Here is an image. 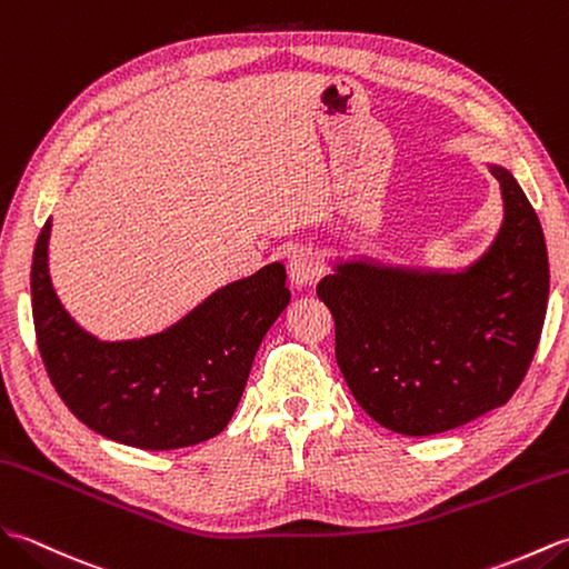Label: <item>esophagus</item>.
<instances>
[{
  "label": "esophagus",
  "mask_w": 569,
  "mask_h": 569,
  "mask_svg": "<svg viewBox=\"0 0 569 569\" xmlns=\"http://www.w3.org/2000/svg\"><path fill=\"white\" fill-rule=\"evenodd\" d=\"M321 274V260L319 252L313 248L301 246L292 256H289V280L295 287H307L319 280Z\"/></svg>",
  "instance_id": "obj_1"
}]
</instances>
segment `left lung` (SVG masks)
I'll list each match as a JSON object with an SVG mask.
<instances>
[{
  "label": "left lung",
  "instance_id": "obj_1",
  "mask_svg": "<svg viewBox=\"0 0 569 569\" xmlns=\"http://www.w3.org/2000/svg\"><path fill=\"white\" fill-rule=\"evenodd\" d=\"M503 219L460 270L338 258L317 287L336 321V360L352 397L401 436H433L503 407L538 348L548 250L511 170L489 162Z\"/></svg>",
  "mask_w": 569,
  "mask_h": 569
}]
</instances>
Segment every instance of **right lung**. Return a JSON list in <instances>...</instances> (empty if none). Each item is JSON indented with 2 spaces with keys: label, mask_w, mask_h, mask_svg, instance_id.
<instances>
[{
  "label": "right lung",
  "mask_w": 569,
  "mask_h": 569,
  "mask_svg": "<svg viewBox=\"0 0 569 569\" xmlns=\"http://www.w3.org/2000/svg\"><path fill=\"white\" fill-rule=\"evenodd\" d=\"M53 219L31 264L33 326L50 382L94 433L141 450L219 436L243 397L256 352L289 305L282 262L226 284L166 331L102 340L70 317L48 270Z\"/></svg>",
  "instance_id": "add662e5"
}]
</instances>
